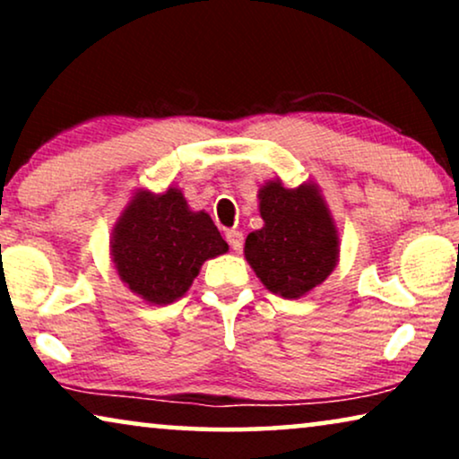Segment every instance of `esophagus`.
Wrapping results in <instances>:
<instances>
[{
  "label": "esophagus",
  "instance_id": "esophagus-1",
  "mask_svg": "<svg viewBox=\"0 0 459 459\" xmlns=\"http://www.w3.org/2000/svg\"><path fill=\"white\" fill-rule=\"evenodd\" d=\"M225 238H228L230 247H231V248H234V250H236V253H238V250H242V244H244V236L240 234V231H238V230H230V231H228V234H225Z\"/></svg>",
  "mask_w": 459,
  "mask_h": 459
}]
</instances>
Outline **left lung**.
I'll return each mask as SVG.
<instances>
[{
  "instance_id": "8db88e82",
  "label": "left lung",
  "mask_w": 459,
  "mask_h": 459,
  "mask_svg": "<svg viewBox=\"0 0 459 459\" xmlns=\"http://www.w3.org/2000/svg\"><path fill=\"white\" fill-rule=\"evenodd\" d=\"M265 225L248 234L244 255L267 290L299 299L328 278L338 261V231L317 187L288 190L269 181L259 190Z\"/></svg>"
}]
</instances>
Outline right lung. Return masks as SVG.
<instances>
[{"label": "right lung", "instance_id": "right-lung-1", "mask_svg": "<svg viewBox=\"0 0 459 459\" xmlns=\"http://www.w3.org/2000/svg\"><path fill=\"white\" fill-rule=\"evenodd\" d=\"M110 253L125 284L143 300L169 305L184 297L206 259L228 253L212 219L194 212L184 194L137 192L118 219Z\"/></svg>", "mask_w": 459, "mask_h": 459}]
</instances>
